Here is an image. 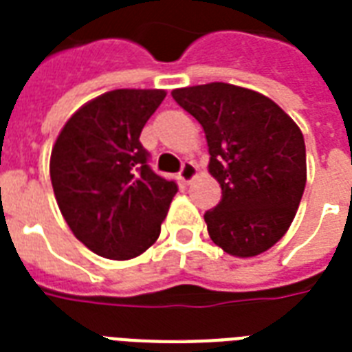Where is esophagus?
I'll return each instance as SVG.
<instances>
[{
	"label": "esophagus",
	"instance_id": "obj_1",
	"mask_svg": "<svg viewBox=\"0 0 352 352\" xmlns=\"http://www.w3.org/2000/svg\"><path fill=\"white\" fill-rule=\"evenodd\" d=\"M195 176H197V166L193 163H184L182 170H179V179L184 184H189L191 179H195Z\"/></svg>",
	"mask_w": 352,
	"mask_h": 352
}]
</instances>
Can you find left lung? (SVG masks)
Returning <instances> with one entry per match:
<instances>
[{
  "label": "left lung",
  "instance_id": "1",
  "mask_svg": "<svg viewBox=\"0 0 352 352\" xmlns=\"http://www.w3.org/2000/svg\"><path fill=\"white\" fill-rule=\"evenodd\" d=\"M201 123L208 170L221 201L204 214L208 234L225 253L248 258L278 243L306 187V144L292 118L266 95L225 82L173 89Z\"/></svg>",
  "mask_w": 352,
  "mask_h": 352
}]
</instances>
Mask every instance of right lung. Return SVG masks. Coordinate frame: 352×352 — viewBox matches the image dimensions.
I'll use <instances>...</instances> for the list:
<instances>
[{"mask_svg": "<svg viewBox=\"0 0 352 352\" xmlns=\"http://www.w3.org/2000/svg\"><path fill=\"white\" fill-rule=\"evenodd\" d=\"M165 89H112L63 125L50 155L54 195L69 229L99 257L127 261L155 243L178 186L140 144Z\"/></svg>", "mask_w": 352, "mask_h": 352, "instance_id": "right-lung-1", "label": "right lung"}]
</instances>
